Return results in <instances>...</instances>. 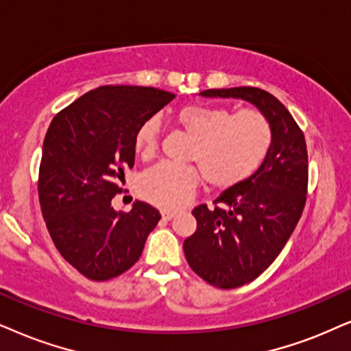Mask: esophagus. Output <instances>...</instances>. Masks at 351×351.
<instances>
[{
    "instance_id": "34e87169",
    "label": "esophagus",
    "mask_w": 351,
    "mask_h": 351,
    "mask_svg": "<svg viewBox=\"0 0 351 351\" xmlns=\"http://www.w3.org/2000/svg\"><path fill=\"white\" fill-rule=\"evenodd\" d=\"M176 215V212H171V210H162V219L163 220H171L173 217Z\"/></svg>"
}]
</instances>
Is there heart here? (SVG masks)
Segmentation results:
<instances>
[{
  "label": "heart",
  "mask_w": 351,
  "mask_h": 351,
  "mask_svg": "<svg viewBox=\"0 0 351 351\" xmlns=\"http://www.w3.org/2000/svg\"><path fill=\"white\" fill-rule=\"evenodd\" d=\"M178 126L193 139L188 160L195 165L160 163L139 181L145 201L163 208H178L196 194L202 175L212 188L230 189L245 183L265 162L272 147V128L264 114L254 110H232L189 104L173 114ZM160 123L149 118L137 128L134 150L150 158L158 147Z\"/></svg>",
  "instance_id": "heart-1"
}]
</instances>
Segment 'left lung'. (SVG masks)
Masks as SVG:
<instances>
[{"label": "left lung", "instance_id": "left-lung-1", "mask_svg": "<svg viewBox=\"0 0 351 351\" xmlns=\"http://www.w3.org/2000/svg\"><path fill=\"white\" fill-rule=\"evenodd\" d=\"M202 97L241 99L267 118L272 147L254 175L225 189L215 208L193 210L196 232L184 239L189 267L221 290L259 277L280 254L298 223L308 193V150L303 131L280 100L257 87L208 88Z\"/></svg>", "mask_w": 351, "mask_h": 351}]
</instances>
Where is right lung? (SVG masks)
<instances>
[{
	"label": "right lung",
	"instance_id": "right-lung-1",
	"mask_svg": "<svg viewBox=\"0 0 351 351\" xmlns=\"http://www.w3.org/2000/svg\"><path fill=\"white\" fill-rule=\"evenodd\" d=\"M175 99L154 87L104 86L53 118L43 141L38 199L56 250L84 277L105 282L131 269L160 220L136 201L117 212L124 171L134 167V134Z\"/></svg>",
	"mask_w": 351,
	"mask_h": 351
}]
</instances>
